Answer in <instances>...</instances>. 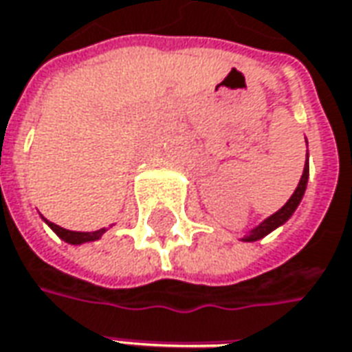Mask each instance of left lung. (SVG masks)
<instances>
[{"instance_id": "1", "label": "left lung", "mask_w": 352, "mask_h": 352, "mask_svg": "<svg viewBox=\"0 0 352 352\" xmlns=\"http://www.w3.org/2000/svg\"><path fill=\"white\" fill-rule=\"evenodd\" d=\"M308 177H309V165L306 162V167H304V173H302V179H300V183H298L296 190H294V195L288 199L285 206L278 210V212H274L273 216H269L259 228H255L253 232H251V236L245 237L248 241H255V239H261V237H265L269 232H273L274 228H278L280 224H285L286 220L292 216V212L296 210V206L300 204V200L304 197V190H306V185H308Z\"/></svg>"}]
</instances>
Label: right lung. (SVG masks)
<instances>
[{"instance_id":"right-lung-1","label":"right lung","mask_w":352,"mask_h":352,"mask_svg":"<svg viewBox=\"0 0 352 352\" xmlns=\"http://www.w3.org/2000/svg\"><path fill=\"white\" fill-rule=\"evenodd\" d=\"M50 228L54 230L58 236L62 237L64 241L67 243H72V245H78V243H83V241H95V239H99V237L103 236L104 230H97V232H69V230H64V228H60L54 222H48Z\"/></svg>"}]
</instances>
